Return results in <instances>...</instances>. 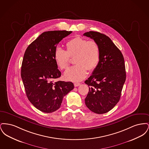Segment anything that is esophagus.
Listing matches in <instances>:
<instances>
[{
	"mask_svg": "<svg viewBox=\"0 0 149 149\" xmlns=\"http://www.w3.org/2000/svg\"><path fill=\"white\" fill-rule=\"evenodd\" d=\"M80 85V83H74V86H75V87L78 86H79Z\"/></svg>",
	"mask_w": 149,
	"mask_h": 149,
	"instance_id": "34e87169",
	"label": "esophagus"
}]
</instances>
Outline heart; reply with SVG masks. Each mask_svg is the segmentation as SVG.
Masks as SVG:
<instances>
[{"mask_svg": "<svg viewBox=\"0 0 149 149\" xmlns=\"http://www.w3.org/2000/svg\"><path fill=\"white\" fill-rule=\"evenodd\" d=\"M66 51L57 47L54 52V59L61 70L67 69L70 63V57H75V65L69 69L64 74L70 81H79L85 78L88 70L93 71L99 63L100 49L95 41H88L85 38L77 36L66 43Z\"/></svg>", "mask_w": 149, "mask_h": 149, "instance_id": "b5f03b06", "label": "heart"}]
</instances>
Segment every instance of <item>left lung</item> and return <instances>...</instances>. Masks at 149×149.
<instances>
[{"mask_svg":"<svg viewBox=\"0 0 149 149\" xmlns=\"http://www.w3.org/2000/svg\"><path fill=\"white\" fill-rule=\"evenodd\" d=\"M83 35L99 44V63L92 75L85 81L89 87L85 105L93 112L106 113L120 99L126 74L124 57L109 37L98 32L89 31Z\"/></svg>","mask_w":149,"mask_h":149,"instance_id":"obj_1","label":"left lung"}]
</instances>
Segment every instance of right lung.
Instances as JSON below:
<instances>
[{
  "instance_id": "right-lung-1",
  "label": "right lung",
  "mask_w": 149,
  "mask_h": 149,
  "mask_svg": "<svg viewBox=\"0 0 149 149\" xmlns=\"http://www.w3.org/2000/svg\"><path fill=\"white\" fill-rule=\"evenodd\" d=\"M72 31H51L42 33L26 50L22 61L21 78L27 97L37 109L45 113L56 111L74 84L54 81L61 73L54 59L57 44Z\"/></svg>"
}]
</instances>
